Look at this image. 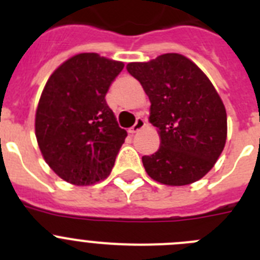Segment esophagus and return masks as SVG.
Listing matches in <instances>:
<instances>
[{
	"label": "esophagus",
	"mask_w": 260,
	"mask_h": 260,
	"mask_svg": "<svg viewBox=\"0 0 260 260\" xmlns=\"http://www.w3.org/2000/svg\"><path fill=\"white\" fill-rule=\"evenodd\" d=\"M144 126H146V119H144L143 117H138L134 125H133L132 127L128 128V133H132V134H134V133L139 132L141 128H143Z\"/></svg>",
	"instance_id": "obj_1"
}]
</instances>
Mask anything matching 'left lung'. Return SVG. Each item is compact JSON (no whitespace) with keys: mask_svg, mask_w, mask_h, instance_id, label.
Returning a JSON list of instances; mask_svg holds the SVG:
<instances>
[{"mask_svg":"<svg viewBox=\"0 0 260 260\" xmlns=\"http://www.w3.org/2000/svg\"><path fill=\"white\" fill-rule=\"evenodd\" d=\"M126 69L150 98V122L161 138L160 148L142 157L148 176L171 186L201 180L217 161L226 141V112L210 79L177 53L132 62Z\"/></svg>","mask_w":260,"mask_h":260,"instance_id":"8db88e82","label":"left lung"}]
</instances>
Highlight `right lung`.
I'll return each mask as SVG.
<instances>
[{"label":"right lung","mask_w":260,"mask_h":260,"mask_svg":"<svg viewBox=\"0 0 260 260\" xmlns=\"http://www.w3.org/2000/svg\"><path fill=\"white\" fill-rule=\"evenodd\" d=\"M122 69V62L82 53L48 79L36 110V139L62 180L92 185L112 172L127 133L117 123L105 95Z\"/></svg>","instance_id":"add662e5"}]
</instances>
